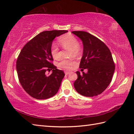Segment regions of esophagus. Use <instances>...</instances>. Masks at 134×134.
<instances>
[{"instance_id":"esophagus-1","label":"esophagus","mask_w":134,"mask_h":134,"mask_svg":"<svg viewBox=\"0 0 134 134\" xmlns=\"http://www.w3.org/2000/svg\"><path fill=\"white\" fill-rule=\"evenodd\" d=\"M64 72H65V75H69V74L70 73V71H65Z\"/></svg>"}]
</instances>
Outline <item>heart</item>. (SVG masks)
Here are the masks:
<instances>
[{"label":"heart","instance_id":"b5f03b06","mask_svg":"<svg viewBox=\"0 0 134 134\" xmlns=\"http://www.w3.org/2000/svg\"><path fill=\"white\" fill-rule=\"evenodd\" d=\"M59 42L61 46L64 49H69V55L70 56H74L78 57L81 55L82 47L78 42V40L75 36L71 34H65L59 38ZM51 53L53 58L59 59L60 58L59 48L55 44H52L51 46ZM74 64L73 58L69 59H64L59 63V66L64 69H71Z\"/></svg>","mask_w":134,"mask_h":134}]
</instances>
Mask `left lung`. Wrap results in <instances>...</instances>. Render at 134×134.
Returning <instances> with one entry per match:
<instances>
[{"label": "left lung", "instance_id": "left-lung-1", "mask_svg": "<svg viewBox=\"0 0 134 134\" xmlns=\"http://www.w3.org/2000/svg\"><path fill=\"white\" fill-rule=\"evenodd\" d=\"M72 33L83 42V52L79 68L88 70L82 75L79 71L76 72L78 78L74 83L75 89L83 96L100 94L109 86L115 71L110 51L101 40L89 33L83 31Z\"/></svg>", "mask_w": 134, "mask_h": 134}]
</instances>
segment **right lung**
Segmentation results:
<instances>
[{
    "mask_svg": "<svg viewBox=\"0 0 134 134\" xmlns=\"http://www.w3.org/2000/svg\"><path fill=\"white\" fill-rule=\"evenodd\" d=\"M67 30L44 31L27 42L16 60V68L19 81L28 94L37 99L52 97L58 92L63 71L56 69L52 62L51 46L56 37ZM53 70L49 76L47 70Z\"/></svg>",
    "mask_w": 134,
    "mask_h": 134,
    "instance_id": "obj_1",
    "label": "right lung"
}]
</instances>
